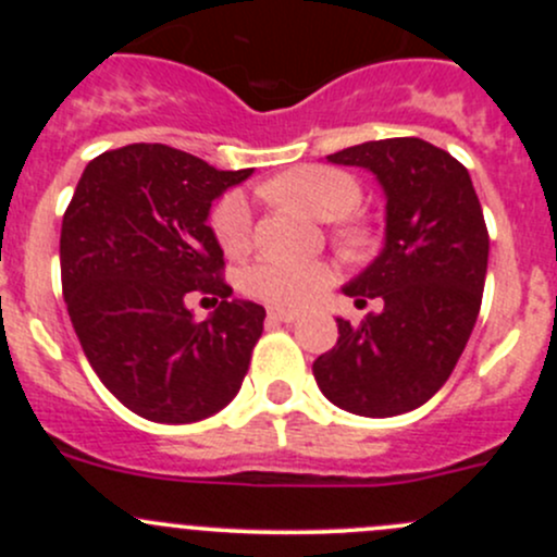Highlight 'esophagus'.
I'll use <instances>...</instances> for the list:
<instances>
[{"label": "esophagus", "mask_w": 557, "mask_h": 557, "mask_svg": "<svg viewBox=\"0 0 557 557\" xmlns=\"http://www.w3.org/2000/svg\"><path fill=\"white\" fill-rule=\"evenodd\" d=\"M269 320H280V323H294V320H299V312L285 310V307H269Z\"/></svg>", "instance_id": "34e87169"}]
</instances>
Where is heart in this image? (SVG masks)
Listing matches in <instances>:
<instances>
[{
    "label": "heart",
    "instance_id": "heart-1",
    "mask_svg": "<svg viewBox=\"0 0 557 557\" xmlns=\"http://www.w3.org/2000/svg\"><path fill=\"white\" fill-rule=\"evenodd\" d=\"M263 196L296 210L310 212L318 221H331V239L347 256H361L372 245V234L363 223L352 221V210L361 201V185L350 172L334 166H296L263 185ZM215 243L226 256L247 252L252 239V212L239 190L221 196L210 215ZM245 294L280 307H301L334 283L329 261H294V258L263 256L243 269Z\"/></svg>",
    "mask_w": 557,
    "mask_h": 557
}]
</instances>
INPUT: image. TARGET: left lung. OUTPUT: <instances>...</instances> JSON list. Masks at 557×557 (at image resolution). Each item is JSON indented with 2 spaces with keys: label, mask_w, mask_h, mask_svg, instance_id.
<instances>
[{
  "label": "left lung",
  "mask_w": 557,
  "mask_h": 557,
  "mask_svg": "<svg viewBox=\"0 0 557 557\" xmlns=\"http://www.w3.org/2000/svg\"><path fill=\"white\" fill-rule=\"evenodd\" d=\"M331 164L377 174L387 196L385 247L345 294L383 299L312 363L323 396L363 418H393L429 401L453 374L482 305L487 226L469 172L418 137L352 145Z\"/></svg>",
  "instance_id": "obj_1"
}]
</instances>
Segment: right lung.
Returning a JSON list of instances; mask_svg holds the SVG:
<instances>
[{"label":"right lung","instance_id":"1","mask_svg":"<svg viewBox=\"0 0 557 557\" xmlns=\"http://www.w3.org/2000/svg\"><path fill=\"white\" fill-rule=\"evenodd\" d=\"M250 177L170 145H126L83 172L61 223V290L107 391L153 423H196L237 396L267 310L228 301L223 250L207 226L218 196ZM219 310L196 321L184 296Z\"/></svg>","mask_w":557,"mask_h":557}]
</instances>
